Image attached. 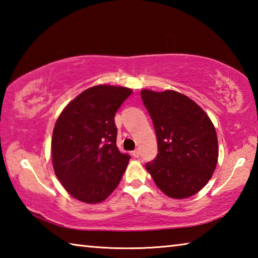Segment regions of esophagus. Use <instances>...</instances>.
Returning a JSON list of instances; mask_svg holds the SVG:
<instances>
[{
  "label": "esophagus",
  "instance_id": "esophagus-1",
  "mask_svg": "<svg viewBox=\"0 0 258 258\" xmlns=\"http://www.w3.org/2000/svg\"><path fill=\"white\" fill-rule=\"evenodd\" d=\"M132 155L135 157V158H139V157H140V150H139V149H135V150L132 152Z\"/></svg>",
  "mask_w": 258,
  "mask_h": 258
}]
</instances>
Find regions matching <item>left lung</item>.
Returning <instances> with one entry per match:
<instances>
[{
    "instance_id": "1",
    "label": "left lung",
    "mask_w": 258,
    "mask_h": 258,
    "mask_svg": "<svg viewBox=\"0 0 258 258\" xmlns=\"http://www.w3.org/2000/svg\"><path fill=\"white\" fill-rule=\"evenodd\" d=\"M143 104L154 123L158 154L146 164L166 196L184 199L211 180L218 158L216 131L207 113L176 91L142 90Z\"/></svg>"
}]
</instances>
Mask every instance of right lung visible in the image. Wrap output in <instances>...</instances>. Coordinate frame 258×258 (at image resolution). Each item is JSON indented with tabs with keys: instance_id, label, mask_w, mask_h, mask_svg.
<instances>
[{
	"instance_id": "obj_1",
	"label": "right lung",
	"mask_w": 258,
	"mask_h": 258,
	"mask_svg": "<svg viewBox=\"0 0 258 258\" xmlns=\"http://www.w3.org/2000/svg\"><path fill=\"white\" fill-rule=\"evenodd\" d=\"M132 92L123 86H92L56 119L51 143L53 169L77 200L101 203L119 184L131 156L116 146L115 115Z\"/></svg>"
}]
</instances>
